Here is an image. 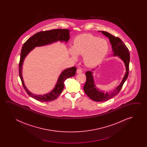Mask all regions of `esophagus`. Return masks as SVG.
I'll return each instance as SVG.
<instances>
[{
	"label": "esophagus",
	"mask_w": 147,
	"mask_h": 147,
	"mask_svg": "<svg viewBox=\"0 0 147 147\" xmlns=\"http://www.w3.org/2000/svg\"><path fill=\"white\" fill-rule=\"evenodd\" d=\"M82 69H79H79L77 70V74H80V73H82Z\"/></svg>",
	"instance_id": "obj_1"
}]
</instances>
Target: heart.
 Returning a JSON list of instances; mask_svg holds the SVG:
<instances>
[{"mask_svg": "<svg viewBox=\"0 0 147 147\" xmlns=\"http://www.w3.org/2000/svg\"><path fill=\"white\" fill-rule=\"evenodd\" d=\"M109 50L107 41L90 34L78 36L74 42V48L70 50L74 59L77 55L84 56V61L90 67L97 66L106 56Z\"/></svg>", "mask_w": 147, "mask_h": 147, "instance_id": "obj_1", "label": "heart"}]
</instances>
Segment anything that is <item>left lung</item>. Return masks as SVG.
Segmentation results:
<instances>
[{
    "instance_id": "left-lung-1",
    "label": "left lung",
    "mask_w": 147,
    "mask_h": 147,
    "mask_svg": "<svg viewBox=\"0 0 147 147\" xmlns=\"http://www.w3.org/2000/svg\"><path fill=\"white\" fill-rule=\"evenodd\" d=\"M101 32L102 34L105 35L109 39L110 44H111L113 51L114 56H118L125 63L126 71L125 76L122 79V81L119 86L116 88L113 91L110 92H105L104 91L99 90L96 87L94 82L93 72L88 71L86 72V82L84 86V89L86 94L88 97L94 101L97 102L106 101L110 99L115 97L119 91L121 89L122 86L125 81L127 80L129 75V62H130V53L128 48L119 38L116 37L109 32L104 31H99ZM94 69H92L94 71Z\"/></svg>"
}]
</instances>
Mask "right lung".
<instances>
[{
  "label": "right lung",
  "mask_w": 147,
  "mask_h": 147,
  "mask_svg": "<svg viewBox=\"0 0 147 147\" xmlns=\"http://www.w3.org/2000/svg\"><path fill=\"white\" fill-rule=\"evenodd\" d=\"M69 31L70 30L67 29H58L48 31H40L29 38L23 45L19 61V77L22 80V86L27 93L34 99L41 102H49L56 99L63 91L65 86L64 81H65L66 79L75 76L77 68L75 67H72L65 69L62 71L58 79L55 87L50 92L45 94L44 95L34 94L31 93L26 88L23 80L22 64L26 57L36 47L46 46L53 44L58 41H60L61 42L65 41L67 42L70 38Z\"/></svg>",
  "instance_id": "1"
}]
</instances>
